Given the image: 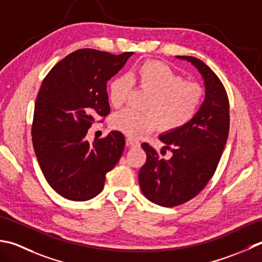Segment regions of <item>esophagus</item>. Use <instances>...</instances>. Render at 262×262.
Wrapping results in <instances>:
<instances>
[{
  "instance_id": "1",
  "label": "esophagus",
  "mask_w": 262,
  "mask_h": 262,
  "mask_svg": "<svg viewBox=\"0 0 262 262\" xmlns=\"http://www.w3.org/2000/svg\"><path fill=\"white\" fill-rule=\"evenodd\" d=\"M139 145H140V142H139L138 140H136V139H133V138H126V146L136 147V146H139Z\"/></svg>"
}]
</instances>
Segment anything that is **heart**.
<instances>
[{
    "mask_svg": "<svg viewBox=\"0 0 262 262\" xmlns=\"http://www.w3.org/2000/svg\"><path fill=\"white\" fill-rule=\"evenodd\" d=\"M131 81L150 94L145 110L139 113L130 108L117 112L111 119L113 129L132 138L141 137L157 129L174 131L188 124L198 113L204 90L195 82L184 81L166 64L146 61L131 73ZM130 82L123 77L110 83L108 99L113 107H120L129 95Z\"/></svg>",
    "mask_w": 262,
    "mask_h": 262,
    "instance_id": "heart-1",
    "label": "heart"
}]
</instances>
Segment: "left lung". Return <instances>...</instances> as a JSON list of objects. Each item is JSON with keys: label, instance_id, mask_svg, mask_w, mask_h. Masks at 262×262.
Masks as SVG:
<instances>
[{"label": "left lung", "instance_id": "8db88e82", "mask_svg": "<svg viewBox=\"0 0 262 262\" xmlns=\"http://www.w3.org/2000/svg\"><path fill=\"white\" fill-rule=\"evenodd\" d=\"M190 62L205 83V100L188 124L159 136L169 159L159 158L148 143L142 148L147 161L139 172L143 195L154 204L174 207L191 200L205 188L220 163L229 131L226 90L211 69L193 56H176Z\"/></svg>", "mask_w": 262, "mask_h": 262}]
</instances>
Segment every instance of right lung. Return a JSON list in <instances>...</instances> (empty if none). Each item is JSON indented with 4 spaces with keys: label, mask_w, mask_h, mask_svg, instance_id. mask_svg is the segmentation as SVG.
Instances as JSON below:
<instances>
[{
    "label": "right lung",
    "mask_w": 262,
    "mask_h": 262,
    "mask_svg": "<svg viewBox=\"0 0 262 262\" xmlns=\"http://www.w3.org/2000/svg\"><path fill=\"white\" fill-rule=\"evenodd\" d=\"M133 54L82 49L58 62L45 77L34 112L33 145L47 183L63 198L86 201L104 189L125 139L119 131L89 143L88 129L110 114L107 81Z\"/></svg>",
    "instance_id": "1"
}]
</instances>
